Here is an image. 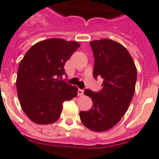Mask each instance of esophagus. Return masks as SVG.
Returning a JSON list of instances; mask_svg holds the SVG:
<instances>
[{
    "label": "esophagus",
    "instance_id": "obj_1",
    "mask_svg": "<svg viewBox=\"0 0 159 159\" xmlns=\"http://www.w3.org/2000/svg\"><path fill=\"white\" fill-rule=\"evenodd\" d=\"M84 94V90L81 89H78V96H82Z\"/></svg>",
    "mask_w": 159,
    "mask_h": 159
}]
</instances>
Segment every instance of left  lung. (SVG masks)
Instances as JSON below:
<instances>
[{
  "mask_svg": "<svg viewBox=\"0 0 159 159\" xmlns=\"http://www.w3.org/2000/svg\"><path fill=\"white\" fill-rule=\"evenodd\" d=\"M94 56L93 75L103 78L102 89L85 94L93 101L88 111H81L80 119L84 125L94 131L110 129L121 120L128 110L135 93L137 70L128 50L110 39L90 43Z\"/></svg>",
  "mask_w": 159,
  "mask_h": 159,
  "instance_id": "1",
  "label": "left lung"
}]
</instances>
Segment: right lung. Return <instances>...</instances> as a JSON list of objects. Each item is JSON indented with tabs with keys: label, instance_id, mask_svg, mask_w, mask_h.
<instances>
[{
	"label": "right lung",
	"instance_id": "add662e5",
	"mask_svg": "<svg viewBox=\"0 0 159 159\" xmlns=\"http://www.w3.org/2000/svg\"><path fill=\"white\" fill-rule=\"evenodd\" d=\"M80 48L74 41L49 39L37 43L20 62L16 89L24 113L34 123L49 124L59 118L62 103L78 94V88L62 79L66 62Z\"/></svg>",
	"mask_w": 159,
	"mask_h": 159
}]
</instances>
